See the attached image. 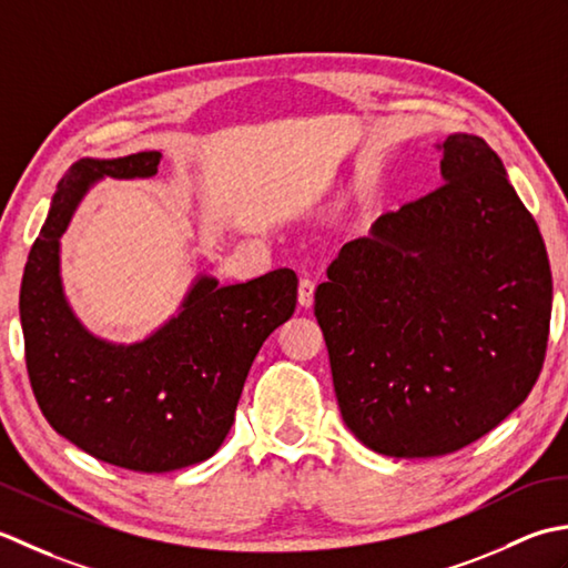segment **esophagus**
Segmentation results:
<instances>
[{
    "mask_svg": "<svg viewBox=\"0 0 568 568\" xmlns=\"http://www.w3.org/2000/svg\"><path fill=\"white\" fill-rule=\"evenodd\" d=\"M314 288H316V284L308 280V276H304V280L298 282V304L304 306V308H308L311 304H314Z\"/></svg>",
    "mask_w": 568,
    "mask_h": 568,
    "instance_id": "obj_1",
    "label": "esophagus"
}]
</instances>
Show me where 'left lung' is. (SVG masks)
I'll use <instances>...</instances> for the list:
<instances>
[{
	"label": "left lung",
	"mask_w": 568,
	"mask_h": 568,
	"mask_svg": "<svg viewBox=\"0 0 568 568\" xmlns=\"http://www.w3.org/2000/svg\"><path fill=\"white\" fill-rule=\"evenodd\" d=\"M436 191L379 215L316 288L343 422L367 448L434 458L478 442L535 387L551 270L500 156L450 134Z\"/></svg>",
	"instance_id": "1"
}]
</instances>
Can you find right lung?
<instances>
[{"instance_id": "obj_1", "label": "right lung", "mask_w": 568, "mask_h": 568, "mask_svg": "<svg viewBox=\"0 0 568 568\" xmlns=\"http://www.w3.org/2000/svg\"><path fill=\"white\" fill-rule=\"evenodd\" d=\"M161 152L80 159L58 183L29 252L19 316L27 369L53 429L98 460L169 473L211 458L235 422L252 361L296 308V274L274 270L245 284L199 276L176 316L122 345L92 335L68 306L61 237L100 179L154 176Z\"/></svg>"}]
</instances>
